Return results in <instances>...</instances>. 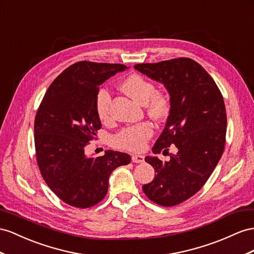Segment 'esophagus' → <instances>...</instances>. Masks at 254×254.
<instances>
[{"instance_id":"34e87169","label":"esophagus","mask_w":254,"mask_h":254,"mask_svg":"<svg viewBox=\"0 0 254 254\" xmlns=\"http://www.w3.org/2000/svg\"><path fill=\"white\" fill-rule=\"evenodd\" d=\"M144 161H145V158L142 157V155H139V154L132 155V162H134V163H142Z\"/></svg>"}]
</instances>
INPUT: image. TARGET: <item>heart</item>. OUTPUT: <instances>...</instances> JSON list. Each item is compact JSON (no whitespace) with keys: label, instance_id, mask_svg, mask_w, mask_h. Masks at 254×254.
Masks as SVG:
<instances>
[{"label":"heart","instance_id":"1","mask_svg":"<svg viewBox=\"0 0 254 254\" xmlns=\"http://www.w3.org/2000/svg\"><path fill=\"white\" fill-rule=\"evenodd\" d=\"M120 89L133 100L144 104L147 114L154 120H161L170 114L171 102L162 91L155 90V84L140 74L128 75L120 84ZM112 96L105 89L95 95L94 108L97 118L102 123L112 121L110 112ZM153 135V127L149 122H139L123 127L114 137V145L128 151L139 152L145 149L147 141Z\"/></svg>","mask_w":254,"mask_h":254}]
</instances>
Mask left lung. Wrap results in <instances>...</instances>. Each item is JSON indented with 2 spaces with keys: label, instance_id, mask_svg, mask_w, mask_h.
I'll list each match as a JSON object with an SVG mask.
<instances>
[{
  "label": "left lung",
  "instance_id": "1",
  "mask_svg": "<svg viewBox=\"0 0 254 254\" xmlns=\"http://www.w3.org/2000/svg\"><path fill=\"white\" fill-rule=\"evenodd\" d=\"M134 67L163 83L171 96L170 116L153 153H164L173 144L178 150L170 154L168 162L146 157L157 174L142 191L160 206H176L201 189L224 151L227 120L223 96L212 77L190 58Z\"/></svg>",
  "mask_w": 254,
  "mask_h": 254
}]
</instances>
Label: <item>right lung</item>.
<instances>
[{
	"instance_id": "right-lung-1",
	"label": "right lung",
	"mask_w": 254,
	"mask_h": 254,
	"mask_svg": "<svg viewBox=\"0 0 254 254\" xmlns=\"http://www.w3.org/2000/svg\"><path fill=\"white\" fill-rule=\"evenodd\" d=\"M123 64L80 61L65 68L45 93L34 121L35 154L45 183L64 203L89 208L105 197L108 178L128 154L108 150L87 157L84 147L102 127L94 108L100 84Z\"/></svg>"
}]
</instances>
